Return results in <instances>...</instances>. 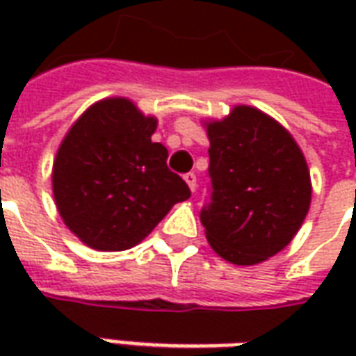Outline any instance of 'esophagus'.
<instances>
[{
	"label": "esophagus",
	"mask_w": 356,
	"mask_h": 356,
	"mask_svg": "<svg viewBox=\"0 0 356 356\" xmlns=\"http://www.w3.org/2000/svg\"><path fill=\"white\" fill-rule=\"evenodd\" d=\"M185 181L186 185H188V188L194 193V191H196V175H194V173H186Z\"/></svg>",
	"instance_id": "1"
}]
</instances>
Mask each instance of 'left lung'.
I'll return each instance as SVG.
<instances>
[{"mask_svg":"<svg viewBox=\"0 0 356 356\" xmlns=\"http://www.w3.org/2000/svg\"><path fill=\"white\" fill-rule=\"evenodd\" d=\"M211 204L200 221L209 246L232 265L267 261L290 244L311 206V173L291 133L275 118L236 104L204 120Z\"/></svg>","mask_w":356,"mask_h":356,"instance_id":"1","label":"left lung"}]
</instances>
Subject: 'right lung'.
Returning a JSON list of instances; mask_svg holds the SVG:
<instances>
[{
    "label": "right lung",
    "mask_w": 356,
    "mask_h": 356,
    "mask_svg": "<svg viewBox=\"0 0 356 356\" xmlns=\"http://www.w3.org/2000/svg\"><path fill=\"white\" fill-rule=\"evenodd\" d=\"M156 116L125 97L93 102L66 131L53 160V198L63 223L97 252H124L147 238L177 202L191 198L152 143Z\"/></svg>",
    "instance_id": "right-lung-1"
}]
</instances>
